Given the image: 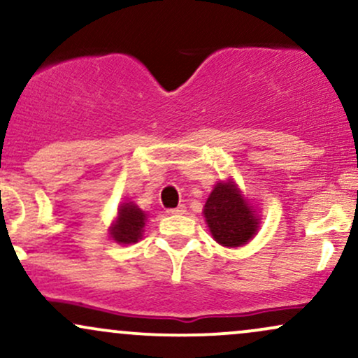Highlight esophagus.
Wrapping results in <instances>:
<instances>
[{"label": "esophagus", "instance_id": "esophagus-1", "mask_svg": "<svg viewBox=\"0 0 358 358\" xmlns=\"http://www.w3.org/2000/svg\"><path fill=\"white\" fill-rule=\"evenodd\" d=\"M185 212H187V207H185V205H178L176 208H170V210H168L170 215H182Z\"/></svg>", "mask_w": 358, "mask_h": 358}]
</instances>
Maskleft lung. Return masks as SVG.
Here are the masks:
<instances>
[{"mask_svg":"<svg viewBox=\"0 0 358 358\" xmlns=\"http://www.w3.org/2000/svg\"><path fill=\"white\" fill-rule=\"evenodd\" d=\"M212 237L224 248H241L256 236L259 217L236 182L227 180L213 187L203 207Z\"/></svg>","mask_w":358,"mask_h":358,"instance_id":"left-lung-1","label":"left lung"}]
</instances>
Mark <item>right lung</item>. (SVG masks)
Returning a JSON list of instances; mask_svg holds the SVG:
<instances>
[{
	"label": "right lung",
	"mask_w": 358,
	"mask_h": 358,
	"mask_svg": "<svg viewBox=\"0 0 358 358\" xmlns=\"http://www.w3.org/2000/svg\"><path fill=\"white\" fill-rule=\"evenodd\" d=\"M145 222L146 213L133 202H126L119 207L117 219L110 225L109 234L119 244H133L143 237Z\"/></svg>",
	"instance_id": "obj_1"
}]
</instances>
